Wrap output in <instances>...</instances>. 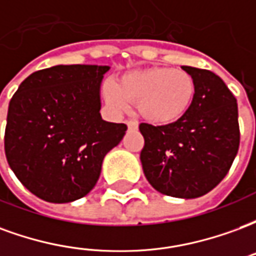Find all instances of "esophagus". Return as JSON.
<instances>
[{
  "label": "esophagus",
  "mask_w": 256,
  "mask_h": 256,
  "mask_svg": "<svg viewBox=\"0 0 256 256\" xmlns=\"http://www.w3.org/2000/svg\"><path fill=\"white\" fill-rule=\"evenodd\" d=\"M126 124H128V128H132V130H134V128H138V123L134 122V120H126Z\"/></svg>",
  "instance_id": "obj_1"
}]
</instances>
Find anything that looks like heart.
I'll list each match as a JSON object with an SVG mask.
<instances>
[{"label":"heart","instance_id":"1","mask_svg":"<svg viewBox=\"0 0 256 256\" xmlns=\"http://www.w3.org/2000/svg\"><path fill=\"white\" fill-rule=\"evenodd\" d=\"M194 80L182 70L148 67L123 74L116 84L102 90L106 104L116 114L137 102L141 116L155 124H170L189 111L194 96Z\"/></svg>","mask_w":256,"mask_h":256}]
</instances>
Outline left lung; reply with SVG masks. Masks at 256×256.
Listing matches in <instances>:
<instances>
[{"instance_id": "1", "label": "left lung", "mask_w": 256, "mask_h": 256, "mask_svg": "<svg viewBox=\"0 0 256 256\" xmlns=\"http://www.w3.org/2000/svg\"><path fill=\"white\" fill-rule=\"evenodd\" d=\"M194 80L189 111L164 126L140 124L145 144L141 164L158 192L180 198H200L225 178L240 144L237 100L208 70L182 66Z\"/></svg>"}]
</instances>
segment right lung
<instances>
[{
    "mask_svg": "<svg viewBox=\"0 0 256 256\" xmlns=\"http://www.w3.org/2000/svg\"><path fill=\"white\" fill-rule=\"evenodd\" d=\"M108 66H54L32 72L9 102L5 155L14 176L49 203H70L94 188L124 123L101 118Z\"/></svg>",
    "mask_w": 256,
    "mask_h": 256,
    "instance_id": "add662e5",
    "label": "right lung"
}]
</instances>
